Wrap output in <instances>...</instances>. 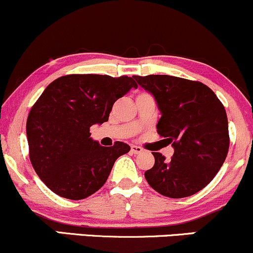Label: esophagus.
<instances>
[{"instance_id":"obj_1","label":"esophagus","mask_w":253,"mask_h":253,"mask_svg":"<svg viewBox=\"0 0 253 253\" xmlns=\"http://www.w3.org/2000/svg\"><path fill=\"white\" fill-rule=\"evenodd\" d=\"M142 152H143V149H142L141 147L132 144V146H131V153H132V154H141Z\"/></svg>"}]
</instances>
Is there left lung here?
Listing matches in <instances>:
<instances>
[{"mask_svg": "<svg viewBox=\"0 0 253 253\" xmlns=\"http://www.w3.org/2000/svg\"><path fill=\"white\" fill-rule=\"evenodd\" d=\"M132 78L154 96L161 113L158 134L174 149L171 160L153 153L155 164L144 177L167 197L195 195L211 183L226 160L229 136L225 107L202 82L169 75Z\"/></svg>", "mask_w": 253, "mask_h": 253, "instance_id": "8db88e82", "label": "left lung"}]
</instances>
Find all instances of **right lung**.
Masks as SVG:
<instances>
[{
  "label": "right lung",
  "instance_id": "right-lung-1",
  "mask_svg": "<svg viewBox=\"0 0 253 253\" xmlns=\"http://www.w3.org/2000/svg\"><path fill=\"white\" fill-rule=\"evenodd\" d=\"M137 84L129 76L75 74L56 79L31 109L26 134L33 169L51 191L84 200L98 191L113 164L130 150L103 147L89 129L109 121L113 104Z\"/></svg>",
  "mask_w": 253,
  "mask_h": 253
}]
</instances>
